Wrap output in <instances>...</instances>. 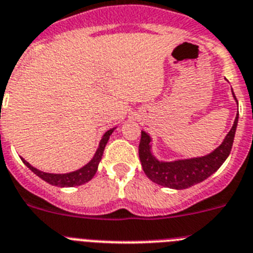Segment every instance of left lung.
Wrapping results in <instances>:
<instances>
[{"label": "left lung", "instance_id": "obj_1", "mask_svg": "<svg viewBox=\"0 0 253 253\" xmlns=\"http://www.w3.org/2000/svg\"><path fill=\"white\" fill-rule=\"evenodd\" d=\"M232 95L238 104L233 89ZM237 125H238V113L229 132L224 137L218 148L211 153L203 157L184 158V159H175L170 162L159 160L154 155L151 136L146 131H141L139 157L145 174L148 175L154 183L160 184L163 187L173 188V190H186L200 182L205 181L210 175L214 174L229 157L233 141H234Z\"/></svg>", "mask_w": 253, "mask_h": 253}]
</instances>
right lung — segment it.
<instances>
[{"mask_svg": "<svg viewBox=\"0 0 253 253\" xmlns=\"http://www.w3.org/2000/svg\"><path fill=\"white\" fill-rule=\"evenodd\" d=\"M116 128H117V127H113V128L108 129V131L102 136L99 146H98L95 154H94V157L91 158V160H90L89 163H86L84 167H81V168L76 169L74 172L47 173L43 172V170H39V169H37L35 167H33L32 164L28 163L24 158H21V160H23V163L25 164L34 174H37L39 178H42L43 181L47 182V183L52 184V186H58V187H74V186H81V184L89 182L90 179L95 175L96 170H98V166H99L100 160H102L103 151H104L105 145H107L109 137H111V135L113 133V131Z\"/></svg>", "mask_w": 253, "mask_h": 253, "instance_id": "add662e5", "label": "right lung"}]
</instances>
